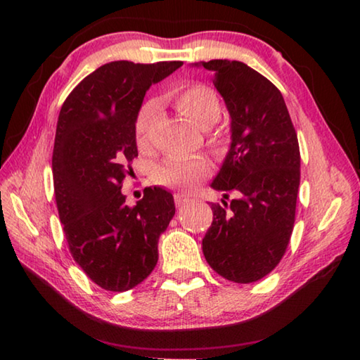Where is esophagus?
Masks as SVG:
<instances>
[{"label":"esophagus","instance_id":"1","mask_svg":"<svg viewBox=\"0 0 360 360\" xmlns=\"http://www.w3.org/2000/svg\"><path fill=\"white\" fill-rule=\"evenodd\" d=\"M188 202H191V200H188L187 195H184V193H176V195H174V205H176V208H182V206L187 205Z\"/></svg>","mask_w":360,"mask_h":360}]
</instances>
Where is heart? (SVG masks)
Returning <instances> with one entry per match:
<instances>
[{
    "instance_id": "1",
    "label": "heart",
    "mask_w": 360,
    "mask_h": 360,
    "mask_svg": "<svg viewBox=\"0 0 360 360\" xmlns=\"http://www.w3.org/2000/svg\"><path fill=\"white\" fill-rule=\"evenodd\" d=\"M174 105L181 114L193 122L198 129L208 130L221 117L222 106L216 90L206 84H191L174 94ZM158 114V101L155 98L146 100L139 106L135 117V136L141 149L150 148L152 125ZM208 144L214 152H222L225 138L222 131H210ZM210 173V163L203 157L173 158L165 165L158 167L154 173V181L167 187H191Z\"/></svg>"
}]
</instances>
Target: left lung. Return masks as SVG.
<instances>
[{
  "label": "left lung",
  "instance_id": "obj_1",
  "mask_svg": "<svg viewBox=\"0 0 360 360\" xmlns=\"http://www.w3.org/2000/svg\"><path fill=\"white\" fill-rule=\"evenodd\" d=\"M231 117V146L214 191L234 198L211 203L212 224L203 254L217 275L238 284L275 270L290 241L300 186V148L281 92L236 60L200 63Z\"/></svg>",
  "mask_w": 360,
  "mask_h": 360
}]
</instances>
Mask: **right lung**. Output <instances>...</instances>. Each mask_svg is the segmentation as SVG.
I'll return each mask as SVG.
<instances>
[{"mask_svg": "<svg viewBox=\"0 0 360 360\" xmlns=\"http://www.w3.org/2000/svg\"><path fill=\"white\" fill-rule=\"evenodd\" d=\"M179 66L106 63L84 77L60 109L52 154L60 222L72 259L105 290H130L150 275L158 238L174 216L165 188L146 187L133 208L120 188L138 157L135 117L146 90Z\"/></svg>", "mask_w": 360, "mask_h": 360, "instance_id": "obj_1", "label": "right lung"}]
</instances>
